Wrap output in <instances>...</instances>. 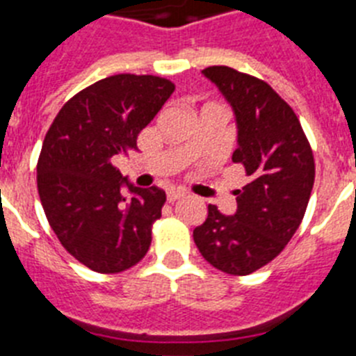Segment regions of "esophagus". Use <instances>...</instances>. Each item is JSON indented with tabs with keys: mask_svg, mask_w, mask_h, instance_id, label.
<instances>
[{
	"mask_svg": "<svg viewBox=\"0 0 356 356\" xmlns=\"http://www.w3.org/2000/svg\"><path fill=\"white\" fill-rule=\"evenodd\" d=\"M184 196H185L184 191H180V188H171V191L168 193V201L169 203H172V201L180 200V197H184Z\"/></svg>",
	"mask_w": 356,
	"mask_h": 356,
	"instance_id": "obj_1",
	"label": "esophagus"
}]
</instances>
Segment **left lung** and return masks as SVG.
Returning <instances> with one entry per match:
<instances>
[{"label":"left lung","instance_id":"1","mask_svg":"<svg viewBox=\"0 0 356 356\" xmlns=\"http://www.w3.org/2000/svg\"><path fill=\"white\" fill-rule=\"evenodd\" d=\"M203 74L234 108L238 146L232 160L250 184L237 191L235 216L209 205L193 237L210 266L246 276L275 260L300 228L316 163L300 119L271 85L228 65H212Z\"/></svg>","mask_w":356,"mask_h":356}]
</instances>
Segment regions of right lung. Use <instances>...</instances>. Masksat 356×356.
Listing matches in <instances>:
<instances>
[{"label": "right lung", "mask_w": 356, "mask_h": 356, "mask_svg": "<svg viewBox=\"0 0 356 356\" xmlns=\"http://www.w3.org/2000/svg\"><path fill=\"white\" fill-rule=\"evenodd\" d=\"M175 90L168 78L114 74L69 99L53 119L37 162V188L49 226L78 262L103 275L144 259L165 193L128 184L112 159L137 137Z\"/></svg>", "instance_id": "right-lung-1"}]
</instances>
